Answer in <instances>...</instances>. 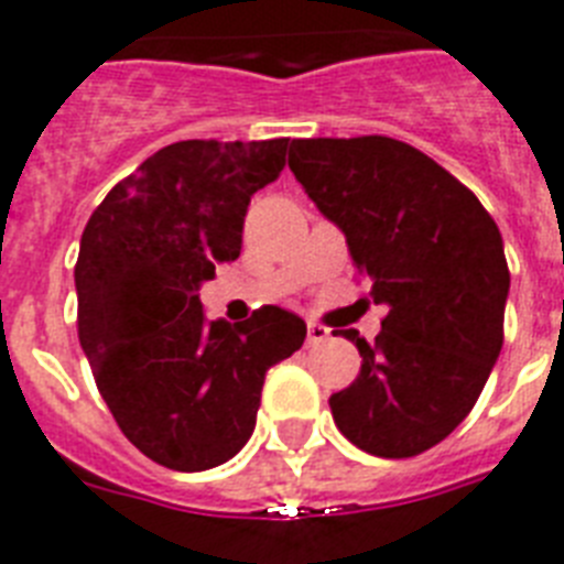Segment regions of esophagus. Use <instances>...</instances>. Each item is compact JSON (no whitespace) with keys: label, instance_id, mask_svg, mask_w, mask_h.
<instances>
[{"label":"esophagus","instance_id":"34e87169","mask_svg":"<svg viewBox=\"0 0 564 564\" xmlns=\"http://www.w3.org/2000/svg\"><path fill=\"white\" fill-rule=\"evenodd\" d=\"M328 340V328L319 323H308V346H319Z\"/></svg>","mask_w":564,"mask_h":564}]
</instances>
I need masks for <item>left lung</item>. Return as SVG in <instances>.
<instances>
[{
	"label": "left lung",
	"mask_w": 564,
	"mask_h": 564,
	"mask_svg": "<svg viewBox=\"0 0 564 564\" xmlns=\"http://www.w3.org/2000/svg\"><path fill=\"white\" fill-rule=\"evenodd\" d=\"M288 165L346 236L372 303L376 344L328 399L340 434L376 457H416L475 408L503 346L510 268L492 215L460 180L390 137L294 139Z\"/></svg>",
	"instance_id": "obj_1"
}]
</instances>
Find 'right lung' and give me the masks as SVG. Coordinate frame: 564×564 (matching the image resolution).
I'll return each instance as SVG.
<instances>
[{
    "mask_svg": "<svg viewBox=\"0 0 564 564\" xmlns=\"http://www.w3.org/2000/svg\"><path fill=\"white\" fill-rule=\"evenodd\" d=\"M288 139H186L107 192L80 236L78 337L121 434L174 471L236 457L256 427L264 372L303 346L276 305L229 326L200 285L236 261L250 197L285 169Z\"/></svg>",
    "mask_w": 564,
    "mask_h": 564,
    "instance_id": "obj_1",
    "label": "right lung"
}]
</instances>
